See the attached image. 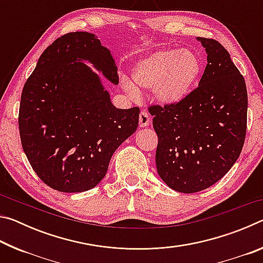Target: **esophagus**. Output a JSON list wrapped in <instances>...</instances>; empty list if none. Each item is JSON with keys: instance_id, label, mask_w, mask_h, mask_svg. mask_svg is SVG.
Instances as JSON below:
<instances>
[{"instance_id": "esophagus-1", "label": "esophagus", "mask_w": 263, "mask_h": 263, "mask_svg": "<svg viewBox=\"0 0 263 263\" xmlns=\"http://www.w3.org/2000/svg\"><path fill=\"white\" fill-rule=\"evenodd\" d=\"M151 123V117L147 111L142 110L141 112L139 114V126L140 127H145V126H148Z\"/></svg>"}]
</instances>
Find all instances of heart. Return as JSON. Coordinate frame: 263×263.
<instances>
[{
	"mask_svg": "<svg viewBox=\"0 0 263 263\" xmlns=\"http://www.w3.org/2000/svg\"><path fill=\"white\" fill-rule=\"evenodd\" d=\"M201 74L202 62L196 53L167 48L137 62L132 69V82L136 88L153 89L154 97L160 103L174 105L194 90ZM123 87L135 94V87L125 79Z\"/></svg>",
	"mask_w": 263,
	"mask_h": 263,
	"instance_id": "b5f03b06",
	"label": "heart"
}]
</instances>
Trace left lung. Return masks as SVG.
Returning a JSON list of instances; mask_svg holds the SVG:
<instances>
[{
	"instance_id": "1",
	"label": "left lung",
	"mask_w": 263,
	"mask_h": 263,
	"mask_svg": "<svg viewBox=\"0 0 263 263\" xmlns=\"http://www.w3.org/2000/svg\"><path fill=\"white\" fill-rule=\"evenodd\" d=\"M198 41L208 53L198 87L179 104L148 105L158 136V174L169 188L184 194L209 188L232 168L247 130L243 77L219 42Z\"/></svg>"
}]
</instances>
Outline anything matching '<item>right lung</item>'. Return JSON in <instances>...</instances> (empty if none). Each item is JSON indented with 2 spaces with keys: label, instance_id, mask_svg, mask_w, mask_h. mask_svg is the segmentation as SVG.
<instances>
[{
  "label": "right lung",
  "instance_id": "right-lung-1",
  "mask_svg": "<svg viewBox=\"0 0 263 263\" xmlns=\"http://www.w3.org/2000/svg\"><path fill=\"white\" fill-rule=\"evenodd\" d=\"M80 59L119 82L112 57L100 39L69 32L42 53L21 96L22 147L39 179L61 193L99 184L115 151L139 121V108H115L99 77Z\"/></svg>",
  "mask_w": 263,
  "mask_h": 263
}]
</instances>
